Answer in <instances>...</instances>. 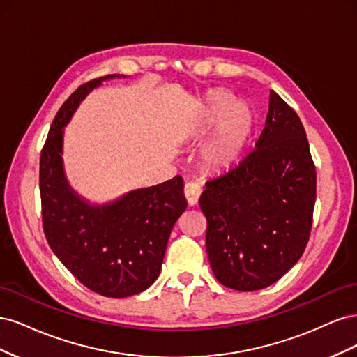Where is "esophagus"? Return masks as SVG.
I'll return each instance as SVG.
<instances>
[{"mask_svg":"<svg viewBox=\"0 0 357 357\" xmlns=\"http://www.w3.org/2000/svg\"><path fill=\"white\" fill-rule=\"evenodd\" d=\"M201 186L198 185V183H186L185 186V197L188 199V204L189 205H195L201 197Z\"/></svg>","mask_w":357,"mask_h":357,"instance_id":"34e87169","label":"esophagus"}]
</instances>
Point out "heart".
<instances>
[{"mask_svg": "<svg viewBox=\"0 0 357 357\" xmlns=\"http://www.w3.org/2000/svg\"><path fill=\"white\" fill-rule=\"evenodd\" d=\"M234 96L218 92L197 113L195 126L205 132L217 122L201 147V159L210 169H223L234 164L250 134L252 114L243 104H234Z\"/></svg>", "mask_w": 357, "mask_h": 357, "instance_id": "1", "label": "heart"}]
</instances>
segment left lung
I'll use <instances>...</instances> for the list:
<instances>
[{"label":"left lung","instance_id":"obj_1","mask_svg":"<svg viewBox=\"0 0 357 357\" xmlns=\"http://www.w3.org/2000/svg\"><path fill=\"white\" fill-rule=\"evenodd\" d=\"M207 255L219 282L265 289L305 250L316 202V167L301 119L274 91L265 128L238 164L205 183Z\"/></svg>","mask_w":357,"mask_h":357}]
</instances>
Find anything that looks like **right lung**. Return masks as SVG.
I'll return each instance as SVG.
<instances>
[{
  "mask_svg": "<svg viewBox=\"0 0 357 357\" xmlns=\"http://www.w3.org/2000/svg\"><path fill=\"white\" fill-rule=\"evenodd\" d=\"M104 75L82 84L62 104L40 156L43 229L52 252L82 284L109 298H126L153 284L172 226L188 207L183 178L135 189L105 204L75 192L62 162L63 128Z\"/></svg>",
  "mask_w": 357,
  "mask_h": 357,
  "instance_id": "add662e5",
  "label": "right lung"
}]
</instances>
